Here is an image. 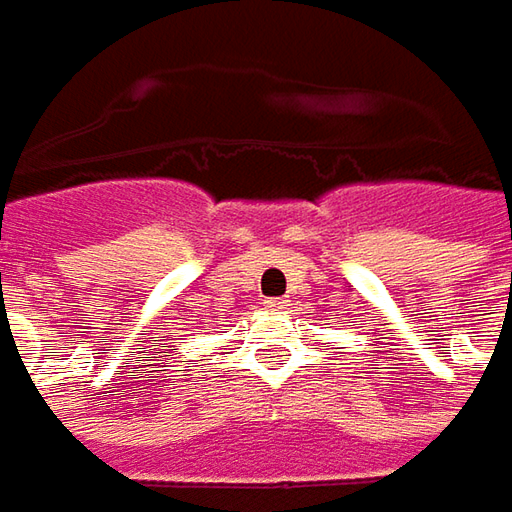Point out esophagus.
Returning a JSON list of instances; mask_svg holds the SVG:
<instances>
[{
	"label": "esophagus",
	"instance_id": "esophagus-1",
	"mask_svg": "<svg viewBox=\"0 0 512 512\" xmlns=\"http://www.w3.org/2000/svg\"><path fill=\"white\" fill-rule=\"evenodd\" d=\"M265 307L270 313H287L290 302H287V299H265Z\"/></svg>",
	"mask_w": 512,
	"mask_h": 512
}]
</instances>
